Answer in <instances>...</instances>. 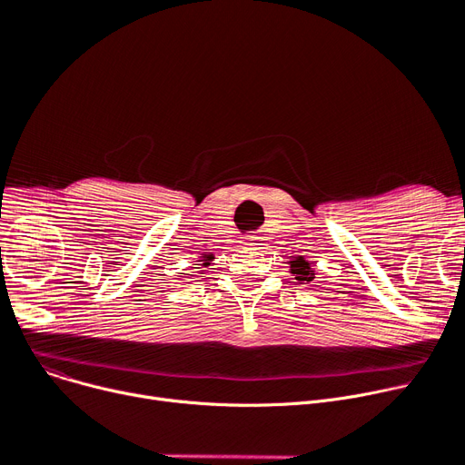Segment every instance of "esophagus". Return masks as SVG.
I'll use <instances>...</instances> for the list:
<instances>
[{"mask_svg": "<svg viewBox=\"0 0 465 465\" xmlns=\"http://www.w3.org/2000/svg\"><path fill=\"white\" fill-rule=\"evenodd\" d=\"M243 245L245 248H250V250H259V236H252V238H245L243 240Z\"/></svg>", "mask_w": 465, "mask_h": 465, "instance_id": "1", "label": "esophagus"}]
</instances>
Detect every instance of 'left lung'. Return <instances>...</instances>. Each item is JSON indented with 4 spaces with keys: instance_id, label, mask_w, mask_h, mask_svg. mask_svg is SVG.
<instances>
[{
    "instance_id": "left-lung-1",
    "label": "left lung",
    "mask_w": 465,
    "mask_h": 465,
    "mask_svg": "<svg viewBox=\"0 0 465 465\" xmlns=\"http://www.w3.org/2000/svg\"><path fill=\"white\" fill-rule=\"evenodd\" d=\"M291 274H294V280L298 282H313L315 278V268H312V262L304 257H294L291 262Z\"/></svg>"
}]
</instances>
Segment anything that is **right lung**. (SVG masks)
<instances>
[{
    "label": "right lung",
    "mask_w": 465,
    "mask_h": 465,
    "mask_svg": "<svg viewBox=\"0 0 465 465\" xmlns=\"http://www.w3.org/2000/svg\"><path fill=\"white\" fill-rule=\"evenodd\" d=\"M206 264H208V259H204V264H203V266H206Z\"/></svg>",
    "instance_id": "obj_1"
}]
</instances>
